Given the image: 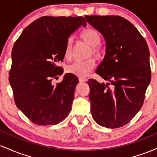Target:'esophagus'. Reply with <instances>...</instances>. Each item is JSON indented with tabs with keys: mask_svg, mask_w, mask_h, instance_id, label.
<instances>
[{
	"mask_svg": "<svg viewBox=\"0 0 157 157\" xmlns=\"http://www.w3.org/2000/svg\"><path fill=\"white\" fill-rule=\"evenodd\" d=\"M87 80V79L86 78H85V77H79V81H80V82H86V81Z\"/></svg>",
	"mask_w": 157,
	"mask_h": 157,
	"instance_id": "34e87169",
	"label": "esophagus"
}]
</instances>
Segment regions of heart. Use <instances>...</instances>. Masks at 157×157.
I'll list each match as a JSON object with an SVG mask.
<instances>
[{
  "instance_id": "obj_1",
  "label": "heart",
  "mask_w": 157,
  "mask_h": 157,
  "mask_svg": "<svg viewBox=\"0 0 157 157\" xmlns=\"http://www.w3.org/2000/svg\"><path fill=\"white\" fill-rule=\"evenodd\" d=\"M81 37L86 41L88 44L92 46V54L96 57H99L100 55V50L96 46L101 43V35L98 32L93 29L88 28L81 33ZM72 55V39L69 38L66 43L65 47L64 56L65 58L69 60ZM95 62L92 58L87 59L83 61H77L73 63L68 65L66 70L68 73L72 74L79 77H84L87 75L91 70L94 68Z\"/></svg>"
}]
</instances>
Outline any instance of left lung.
I'll return each instance as SVG.
<instances>
[{"instance_id":"1","label":"left lung","mask_w":157,"mask_h":157,"mask_svg":"<svg viewBox=\"0 0 157 157\" xmlns=\"http://www.w3.org/2000/svg\"><path fill=\"white\" fill-rule=\"evenodd\" d=\"M85 18L105 41V57L96 73L107 82L88 81L91 114L103 127H122L142 108L151 82L148 46L137 29L124 17L86 15Z\"/></svg>"}]
</instances>
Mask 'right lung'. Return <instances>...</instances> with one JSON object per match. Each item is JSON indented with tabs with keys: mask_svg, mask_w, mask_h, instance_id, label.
<instances>
[{
	"mask_svg": "<svg viewBox=\"0 0 157 157\" xmlns=\"http://www.w3.org/2000/svg\"><path fill=\"white\" fill-rule=\"evenodd\" d=\"M82 25L83 17L44 16L15 43L9 81L17 107L36 125H57L71 111L78 78L66 73L59 83L52 80L63 73L57 64L63 60L69 36Z\"/></svg>",
	"mask_w": 157,
	"mask_h": 157,
	"instance_id": "right-lung-1",
	"label": "right lung"
}]
</instances>
